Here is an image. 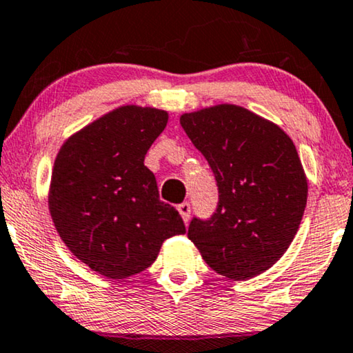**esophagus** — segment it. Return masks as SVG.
Segmentation results:
<instances>
[{"instance_id":"esophagus-1","label":"esophagus","mask_w":353,"mask_h":353,"mask_svg":"<svg viewBox=\"0 0 353 353\" xmlns=\"http://www.w3.org/2000/svg\"><path fill=\"white\" fill-rule=\"evenodd\" d=\"M178 212L181 214V217H183V221H185V223H188V221H190V217H191V205H190V203L178 204Z\"/></svg>"}]
</instances>
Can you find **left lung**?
Returning a JSON list of instances; mask_svg holds the SVG:
<instances>
[{
  "mask_svg": "<svg viewBox=\"0 0 353 353\" xmlns=\"http://www.w3.org/2000/svg\"><path fill=\"white\" fill-rule=\"evenodd\" d=\"M180 123L219 190L216 212L193 217L188 238L209 268L232 281L268 271L296 235L308 196L294 143L277 125L236 105L185 113Z\"/></svg>",
  "mask_w": 353,
  "mask_h": 353,
  "instance_id": "1",
  "label": "left lung"
}]
</instances>
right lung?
Wrapping results in <instances>:
<instances>
[{"label":"right lung","instance_id":"right-lung-1","mask_svg":"<svg viewBox=\"0 0 353 353\" xmlns=\"http://www.w3.org/2000/svg\"><path fill=\"white\" fill-rule=\"evenodd\" d=\"M167 120L163 110L120 107L71 136L54 160L48 196L54 227L71 253L105 277L144 271L167 238L186 232L144 165Z\"/></svg>","mask_w":353,"mask_h":353}]
</instances>
